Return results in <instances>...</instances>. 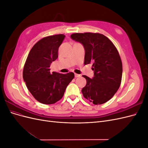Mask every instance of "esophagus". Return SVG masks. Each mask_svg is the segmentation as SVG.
Here are the masks:
<instances>
[{
  "label": "esophagus",
  "mask_w": 148,
  "mask_h": 148,
  "mask_svg": "<svg viewBox=\"0 0 148 148\" xmlns=\"http://www.w3.org/2000/svg\"><path fill=\"white\" fill-rule=\"evenodd\" d=\"M75 78H78V77H81V75H79V74H77V73H75Z\"/></svg>",
  "instance_id": "1"
}]
</instances>
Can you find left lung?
I'll return each mask as SVG.
<instances>
[{
  "instance_id": "left-lung-1",
  "label": "left lung",
  "mask_w": 148,
  "mask_h": 148,
  "mask_svg": "<svg viewBox=\"0 0 148 148\" xmlns=\"http://www.w3.org/2000/svg\"><path fill=\"white\" fill-rule=\"evenodd\" d=\"M70 37L83 44L84 64H92L93 78L83 76L86 79L82 89L84 97L95 105L104 104L114 96L122 81V63L117 48L99 33H74Z\"/></svg>"
}]
</instances>
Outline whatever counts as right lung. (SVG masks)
I'll list each match as a JSON object with an SVG mask.
<instances>
[{
    "instance_id": "obj_1",
    "label": "right lung",
    "mask_w": 148,
    "mask_h": 148,
    "mask_svg": "<svg viewBox=\"0 0 148 148\" xmlns=\"http://www.w3.org/2000/svg\"><path fill=\"white\" fill-rule=\"evenodd\" d=\"M65 37L60 34L39 40L31 49L24 65L23 78L27 88L44 104H52L61 99L75 77L73 72L60 74L50 71L51 64L57 59L59 47Z\"/></svg>"
}]
</instances>
